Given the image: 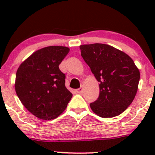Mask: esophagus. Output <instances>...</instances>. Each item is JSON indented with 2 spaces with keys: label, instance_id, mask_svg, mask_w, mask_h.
I'll list each match as a JSON object with an SVG mask.
<instances>
[{
  "label": "esophagus",
  "instance_id": "34e87169",
  "mask_svg": "<svg viewBox=\"0 0 155 155\" xmlns=\"http://www.w3.org/2000/svg\"><path fill=\"white\" fill-rule=\"evenodd\" d=\"M82 91H83V87H79V88H78L77 90H76V93L78 94H82Z\"/></svg>",
  "mask_w": 155,
  "mask_h": 155
}]
</instances>
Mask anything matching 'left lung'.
Listing matches in <instances>:
<instances>
[{
  "label": "left lung",
  "instance_id": "8db88e82",
  "mask_svg": "<svg viewBox=\"0 0 155 155\" xmlns=\"http://www.w3.org/2000/svg\"><path fill=\"white\" fill-rule=\"evenodd\" d=\"M81 55L100 82V94L90 104L101 118L122 113L134 101L140 82V70L124 51L102 43L81 45Z\"/></svg>",
  "mask_w": 155,
  "mask_h": 155
}]
</instances>
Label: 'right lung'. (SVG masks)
<instances>
[{
	"mask_svg": "<svg viewBox=\"0 0 155 155\" xmlns=\"http://www.w3.org/2000/svg\"><path fill=\"white\" fill-rule=\"evenodd\" d=\"M70 48L51 46L37 50L20 64L15 89L24 107L43 120L54 119L66 109L73 94L59 69Z\"/></svg>",
	"mask_w": 155,
	"mask_h": 155,
	"instance_id": "1",
	"label": "right lung"
}]
</instances>
